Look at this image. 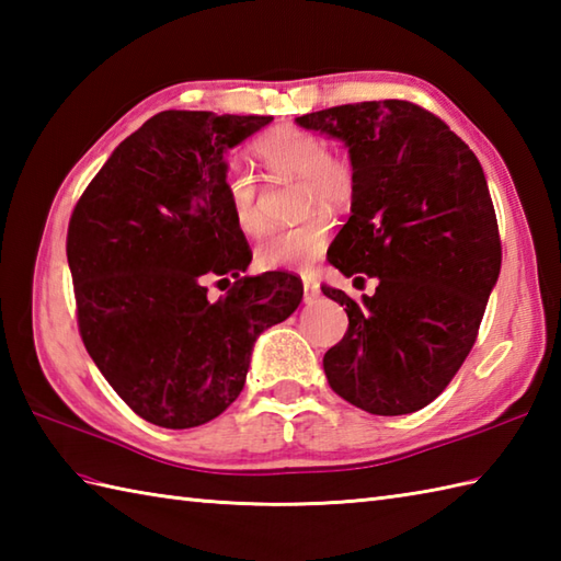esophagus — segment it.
<instances>
[{
    "instance_id": "1",
    "label": "esophagus",
    "mask_w": 561,
    "mask_h": 561,
    "mask_svg": "<svg viewBox=\"0 0 561 561\" xmlns=\"http://www.w3.org/2000/svg\"><path fill=\"white\" fill-rule=\"evenodd\" d=\"M320 296V284L316 277H304V301L306 304H316Z\"/></svg>"
}]
</instances>
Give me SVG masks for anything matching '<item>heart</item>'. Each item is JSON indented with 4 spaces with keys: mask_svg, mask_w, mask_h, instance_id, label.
Segmentation results:
<instances>
[{
    "mask_svg": "<svg viewBox=\"0 0 561 561\" xmlns=\"http://www.w3.org/2000/svg\"><path fill=\"white\" fill-rule=\"evenodd\" d=\"M257 163L272 175L299 178L301 207H323L344 211L354 197L352 165L330 157L325 139L304 127H279L260 137L253 145ZM224 197L231 221L243 236L255 238L265 231L257 207L255 178L241 163H229L224 173ZM332 233V219L325 211H313L294 226L274 229L255 250V262L262 270H304L325 253Z\"/></svg>",
    "mask_w": 561,
    "mask_h": 561,
    "instance_id": "1",
    "label": "heart"
}]
</instances>
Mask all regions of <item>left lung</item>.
<instances>
[{"mask_svg": "<svg viewBox=\"0 0 561 561\" xmlns=\"http://www.w3.org/2000/svg\"><path fill=\"white\" fill-rule=\"evenodd\" d=\"M344 141L352 217L332 243L344 277H378L362 304L332 287L350 328L323 368L340 398L371 414L426 408L470 354L502 270L496 214L478 157L410 101H364L296 117Z\"/></svg>", "mask_w": 561, "mask_h": 561, "instance_id": "left-lung-1", "label": "left lung"}]
</instances>
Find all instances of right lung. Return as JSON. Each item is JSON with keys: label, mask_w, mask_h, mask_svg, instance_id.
Returning <instances> with one entry per match:
<instances>
[{"label": "right lung", "mask_w": 561, "mask_h": 561, "mask_svg": "<svg viewBox=\"0 0 561 561\" xmlns=\"http://www.w3.org/2000/svg\"><path fill=\"white\" fill-rule=\"evenodd\" d=\"M270 115L163 111L121 141L67 231L83 347L141 420L211 422L241 396L257 335L287 320L304 284L241 277L253 260L224 197L226 151ZM237 277L211 302L209 276Z\"/></svg>", "instance_id": "1"}]
</instances>
